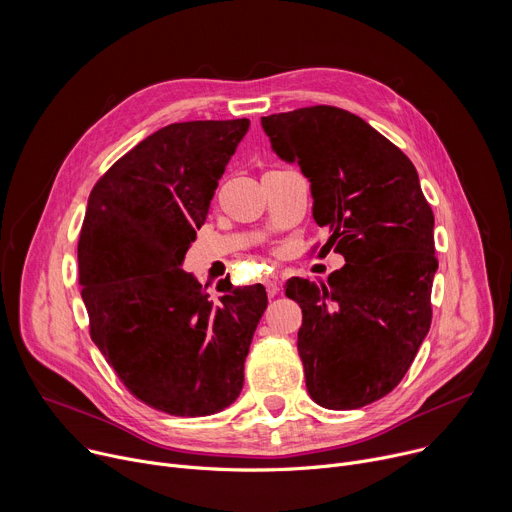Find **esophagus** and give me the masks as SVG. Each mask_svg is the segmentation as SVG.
<instances>
[{
  "mask_svg": "<svg viewBox=\"0 0 512 512\" xmlns=\"http://www.w3.org/2000/svg\"><path fill=\"white\" fill-rule=\"evenodd\" d=\"M265 289L269 298H275L279 294V283L275 279H265Z\"/></svg>",
  "mask_w": 512,
  "mask_h": 512,
  "instance_id": "esophagus-1",
  "label": "esophagus"
}]
</instances>
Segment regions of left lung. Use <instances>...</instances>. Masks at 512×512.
Segmentation results:
<instances>
[{
  "label": "left lung",
  "mask_w": 512,
  "mask_h": 512,
  "mask_svg": "<svg viewBox=\"0 0 512 512\" xmlns=\"http://www.w3.org/2000/svg\"><path fill=\"white\" fill-rule=\"evenodd\" d=\"M273 152L310 180L322 249L344 257L328 283L291 277L310 397L336 411L389 395L429 332L437 271L433 212L411 160L350 111L316 105L261 117Z\"/></svg>",
  "instance_id": "8db88e82"
}]
</instances>
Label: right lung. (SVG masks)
Returning <instances> with one entry per match:
<instances>
[{
	"mask_svg": "<svg viewBox=\"0 0 512 512\" xmlns=\"http://www.w3.org/2000/svg\"><path fill=\"white\" fill-rule=\"evenodd\" d=\"M249 119L172 123L139 141L95 184L79 237L91 338L141 403L178 417L223 411L243 389L261 283H216L180 265Z\"/></svg>",
	"mask_w": 512,
	"mask_h": 512,
	"instance_id": "obj_1",
	"label": "right lung"
}]
</instances>
